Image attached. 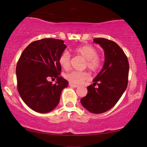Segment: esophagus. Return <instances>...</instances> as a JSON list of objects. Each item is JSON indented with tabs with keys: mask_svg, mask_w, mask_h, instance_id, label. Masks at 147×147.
Here are the masks:
<instances>
[{
	"mask_svg": "<svg viewBox=\"0 0 147 147\" xmlns=\"http://www.w3.org/2000/svg\"><path fill=\"white\" fill-rule=\"evenodd\" d=\"M69 86H71V87H73V88H78V85H76V84H71V83H69Z\"/></svg>",
	"mask_w": 147,
	"mask_h": 147,
	"instance_id": "esophagus-1",
	"label": "esophagus"
}]
</instances>
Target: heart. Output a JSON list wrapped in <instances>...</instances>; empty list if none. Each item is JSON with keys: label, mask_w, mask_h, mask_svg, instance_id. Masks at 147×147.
<instances>
[{"label": "heart", "mask_w": 147, "mask_h": 147, "mask_svg": "<svg viewBox=\"0 0 147 147\" xmlns=\"http://www.w3.org/2000/svg\"><path fill=\"white\" fill-rule=\"evenodd\" d=\"M74 52L86 59L85 67H87L91 71H96L101 67L102 58L98 55L97 49L93 46L90 45L78 46L74 49ZM58 61L63 69H69L70 65L69 53L66 51H63L60 54ZM65 78L70 83L77 85L82 84L84 80H88L89 74L87 71H71L66 74Z\"/></svg>", "instance_id": "b5f03b06"}]
</instances>
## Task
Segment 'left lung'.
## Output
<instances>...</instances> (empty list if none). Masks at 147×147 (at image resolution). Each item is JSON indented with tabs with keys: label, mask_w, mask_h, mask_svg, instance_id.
I'll return each instance as SVG.
<instances>
[{
	"label": "left lung",
	"mask_w": 147,
	"mask_h": 147,
	"mask_svg": "<svg viewBox=\"0 0 147 147\" xmlns=\"http://www.w3.org/2000/svg\"><path fill=\"white\" fill-rule=\"evenodd\" d=\"M94 42L104 49L105 61L93 84L88 86L87 95L80 101L89 112L101 114L111 109L126 90L129 63L124 52L114 41L96 38ZM96 84L98 88H95Z\"/></svg>",
	"instance_id": "obj_1"
}]
</instances>
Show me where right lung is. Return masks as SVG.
<instances>
[{
  "label": "right lung",
  "mask_w": 147,
  "mask_h": 147,
  "mask_svg": "<svg viewBox=\"0 0 147 147\" xmlns=\"http://www.w3.org/2000/svg\"><path fill=\"white\" fill-rule=\"evenodd\" d=\"M61 39L46 38L32 42L24 49L18 61L17 89L23 102L34 111L47 113L59 104L68 82L61 76L59 57L66 48ZM49 77L56 78L55 84Z\"/></svg>",
  "instance_id": "add662e5"
}]
</instances>
